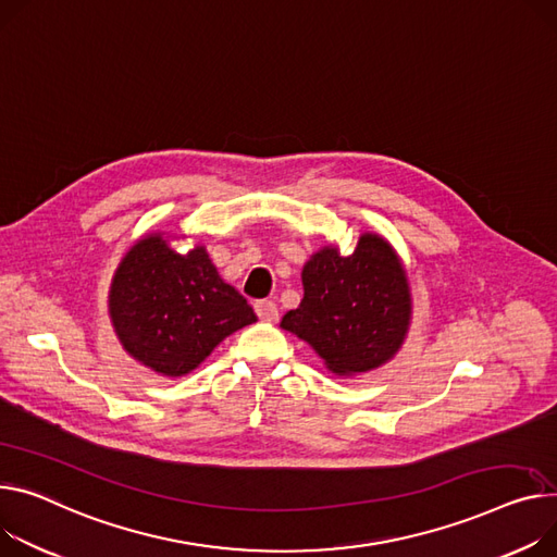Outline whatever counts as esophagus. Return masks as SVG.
Returning a JSON list of instances; mask_svg holds the SVG:
<instances>
[{
  "mask_svg": "<svg viewBox=\"0 0 557 557\" xmlns=\"http://www.w3.org/2000/svg\"><path fill=\"white\" fill-rule=\"evenodd\" d=\"M253 310H256V314H259V319L261 321H276L278 319V308H276V304L274 301H256V306H253Z\"/></svg>",
  "mask_w": 557,
  "mask_h": 557,
  "instance_id": "34e87169",
  "label": "esophagus"
}]
</instances>
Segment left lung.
I'll return each mask as SVG.
<instances>
[{
	"label": "left lung",
	"mask_w": 557,
	"mask_h": 557,
	"mask_svg": "<svg viewBox=\"0 0 557 557\" xmlns=\"http://www.w3.org/2000/svg\"><path fill=\"white\" fill-rule=\"evenodd\" d=\"M304 301L281 327L308 341L336 374L386 363L410 323V289L393 247L363 234L352 256L336 247L314 253L304 268Z\"/></svg>",
	"instance_id": "left-lung-1"
}]
</instances>
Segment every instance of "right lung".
<instances>
[{
  "label": "right lung",
  "instance_id": "1",
  "mask_svg": "<svg viewBox=\"0 0 557 557\" xmlns=\"http://www.w3.org/2000/svg\"><path fill=\"white\" fill-rule=\"evenodd\" d=\"M109 314L124 350L164 376L191 372L225 336L256 321L202 247L178 253L162 236L126 251L111 283Z\"/></svg>",
  "mask_w": 557,
  "mask_h": 557
}]
</instances>
